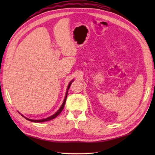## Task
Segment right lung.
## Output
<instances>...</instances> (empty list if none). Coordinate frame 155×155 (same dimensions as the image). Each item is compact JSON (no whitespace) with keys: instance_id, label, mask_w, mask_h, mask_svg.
<instances>
[{"instance_id":"obj_1","label":"right lung","mask_w":155,"mask_h":155,"mask_svg":"<svg viewBox=\"0 0 155 155\" xmlns=\"http://www.w3.org/2000/svg\"><path fill=\"white\" fill-rule=\"evenodd\" d=\"M73 81H74V80H72V81L70 82V83H69V84H68V87H67V92H66V94H65L64 99V101H63V103H62V105H61V107H60V108H59V109H58L57 112H56V113H55L54 114H52V116L49 117H47V118H43V119H40V120H33V119H30V118L25 117L24 116V115L21 114L22 116L23 117H24L25 118H26V119H27V120H29V121H31V122H35V123H42V122H45V121L51 120H52V119H53V118H54L57 117L58 116V115L61 113L62 110H63V108H64V104H65V103H66V100H67V94H68V90L69 89V88H70L71 85V84H72V82H73ZM18 113H19V112H18ZM20 114H21V113H20Z\"/></svg>"}]
</instances>
